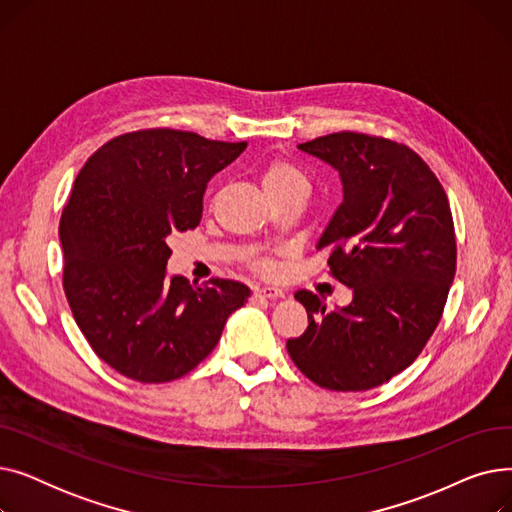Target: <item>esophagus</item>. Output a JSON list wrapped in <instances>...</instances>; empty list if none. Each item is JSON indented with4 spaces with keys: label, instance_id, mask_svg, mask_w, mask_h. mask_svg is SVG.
<instances>
[{
    "label": "esophagus",
    "instance_id": "1",
    "mask_svg": "<svg viewBox=\"0 0 512 512\" xmlns=\"http://www.w3.org/2000/svg\"><path fill=\"white\" fill-rule=\"evenodd\" d=\"M255 299H270V301H276V299H282L284 297V290L278 288V286H259L255 288Z\"/></svg>",
    "mask_w": 512,
    "mask_h": 512
}]
</instances>
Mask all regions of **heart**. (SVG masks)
<instances>
[{
	"instance_id": "heart-1",
	"label": "heart",
	"mask_w": 512,
	"mask_h": 512,
	"mask_svg": "<svg viewBox=\"0 0 512 512\" xmlns=\"http://www.w3.org/2000/svg\"><path fill=\"white\" fill-rule=\"evenodd\" d=\"M259 178H261V186H263L265 195L270 199L290 195V193H305L307 195V188H309L307 176L297 166L290 164V161H286L282 157H274L267 161ZM249 265L263 274H272L276 270L274 261L265 259V257H251Z\"/></svg>"
}]
</instances>
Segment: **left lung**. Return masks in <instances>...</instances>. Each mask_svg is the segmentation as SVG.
I'll return each instance as SVG.
<instances>
[{"instance_id": "left-lung-1", "label": "left lung", "mask_w": 512, "mask_h": 512, "mask_svg": "<svg viewBox=\"0 0 512 512\" xmlns=\"http://www.w3.org/2000/svg\"><path fill=\"white\" fill-rule=\"evenodd\" d=\"M299 149L340 174L344 201L317 249L353 301L326 311L317 294H294L309 326L288 355L321 388L371 390L419 357L442 317L456 272L448 197L413 149L384 137L334 132Z\"/></svg>"}]
</instances>
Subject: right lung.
Returning <instances> with one entry per match:
<instances>
[{"label": "right lung", "instance_id": "right-lung-1", "mask_svg": "<svg viewBox=\"0 0 512 512\" xmlns=\"http://www.w3.org/2000/svg\"><path fill=\"white\" fill-rule=\"evenodd\" d=\"M245 149L147 128L101 145L74 180L60 220L66 299L95 355L134 382L193 371L249 299L234 280L166 278L168 236L199 226L207 182Z\"/></svg>", "mask_w": 512, "mask_h": 512}]
</instances>
